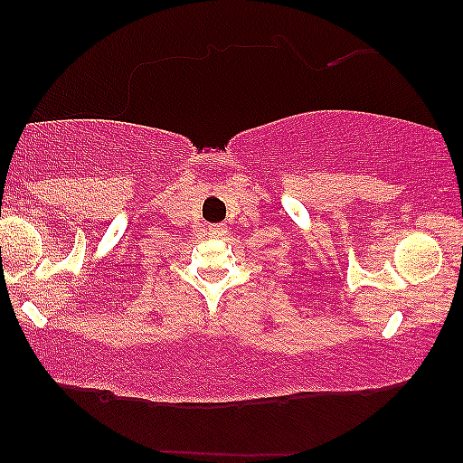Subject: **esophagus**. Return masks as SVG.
<instances>
[{
	"instance_id": "1",
	"label": "esophagus",
	"mask_w": 463,
	"mask_h": 463,
	"mask_svg": "<svg viewBox=\"0 0 463 463\" xmlns=\"http://www.w3.org/2000/svg\"><path fill=\"white\" fill-rule=\"evenodd\" d=\"M223 233H225V227H221V225H214V227H210V230H208L210 238H221Z\"/></svg>"
}]
</instances>
